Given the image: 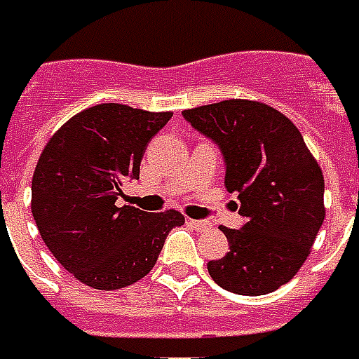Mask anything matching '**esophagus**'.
Wrapping results in <instances>:
<instances>
[{"label": "esophagus", "instance_id": "34e87169", "mask_svg": "<svg viewBox=\"0 0 359 359\" xmlns=\"http://www.w3.org/2000/svg\"><path fill=\"white\" fill-rule=\"evenodd\" d=\"M187 224L191 226L193 230H197V232H207V230H210V222H207V220H193V218H189Z\"/></svg>", "mask_w": 359, "mask_h": 359}]
</instances>
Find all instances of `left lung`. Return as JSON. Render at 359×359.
<instances>
[{"label":"left lung","mask_w":359,"mask_h":359,"mask_svg":"<svg viewBox=\"0 0 359 359\" xmlns=\"http://www.w3.org/2000/svg\"><path fill=\"white\" fill-rule=\"evenodd\" d=\"M224 156L226 189L238 193L241 230L222 228L230 251L208 261V274L240 296L271 294L290 282L311 253L325 220V180L297 127L255 100L184 110Z\"/></svg>","instance_id":"left-lung-1"}]
</instances>
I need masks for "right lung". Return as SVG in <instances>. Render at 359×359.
<instances>
[{
  "label": "right lung",
  "instance_id": "add662e5",
  "mask_svg": "<svg viewBox=\"0 0 359 359\" xmlns=\"http://www.w3.org/2000/svg\"><path fill=\"white\" fill-rule=\"evenodd\" d=\"M172 111L98 104L79 111L46 143L32 175V216L38 232L77 280L119 290L156 265L182 212L118 207L121 185L139 180L147 144Z\"/></svg>",
  "mask_w": 359,
  "mask_h": 359
}]
</instances>
